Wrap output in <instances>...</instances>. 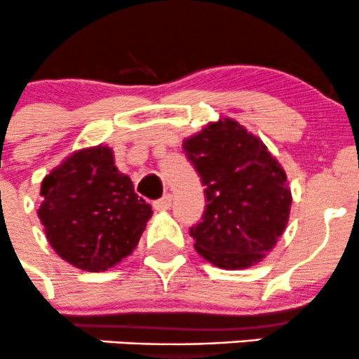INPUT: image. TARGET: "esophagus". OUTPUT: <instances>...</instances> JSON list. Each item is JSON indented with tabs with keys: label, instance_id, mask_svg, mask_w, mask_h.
Here are the masks:
<instances>
[{
	"label": "esophagus",
	"instance_id": "esophagus-1",
	"mask_svg": "<svg viewBox=\"0 0 359 359\" xmlns=\"http://www.w3.org/2000/svg\"><path fill=\"white\" fill-rule=\"evenodd\" d=\"M170 207H172V194H165V196L159 198V200L154 201V208L158 212L168 210Z\"/></svg>",
	"mask_w": 359,
	"mask_h": 359
}]
</instances>
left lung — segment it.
Wrapping results in <instances>:
<instances>
[{"mask_svg": "<svg viewBox=\"0 0 359 359\" xmlns=\"http://www.w3.org/2000/svg\"><path fill=\"white\" fill-rule=\"evenodd\" d=\"M182 147L207 198L203 217L191 228L194 249L224 270L257 264L290 221L293 198L283 166L229 117L207 124Z\"/></svg>", "mask_w": 359, "mask_h": 359, "instance_id": "1", "label": "left lung"}]
</instances>
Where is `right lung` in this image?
I'll return each mask as SVG.
<instances>
[{
	"instance_id": "right-lung-1",
	"label": "right lung",
	"mask_w": 359,
	"mask_h": 359,
	"mask_svg": "<svg viewBox=\"0 0 359 359\" xmlns=\"http://www.w3.org/2000/svg\"><path fill=\"white\" fill-rule=\"evenodd\" d=\"M38 217L48 243L86 272H105L138 245L152 208L107 145L80 149L41 180Z\"/></svg>"
}]
</instances>
